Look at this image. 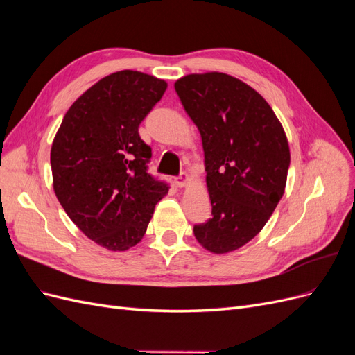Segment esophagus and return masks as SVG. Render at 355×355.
Returning <instances> with one entry per match:
<instances>
[{
	"mask_svg": "<svg viewBox=\"0 0 355 355\" xmlns=\"http://www.w3.org/2000/svg\"><path fill=\"white\" fill-rule=\"evenodd\" d=\"M188 182H189V176H188L187 173H180L179 176L175 178V184H176L179 188L187 187Z\"/></svg>",
	"mask_w": 355,
	"mask_h": 355,
	"instance_id": "obj_1",
	"label": "esophagus"
}]
</instances>
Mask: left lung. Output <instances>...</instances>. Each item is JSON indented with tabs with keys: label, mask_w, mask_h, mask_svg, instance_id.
Segmentation results:
<instances>
[{
	"label": "left lung",
	"mask_w": 355,
	"mask_h": 355,
	"mask_svg": "<svg viewBox=\"0 0 355 355\" xmlns=\"http://www.w3.org/2000/svg\"><path fill=\"white\" fill-rule=\"evenodd\" d=\"M175 90L201 135L211 202L213 218L194 235L211 253L234 252L261 232L284 194V128L259 93L228 73H189Z\"/></svg>",
	"instance_id": "left-lung-1"
}]
</instances>
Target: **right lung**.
<instances>
[{
	"label": "right lung",
	"mask_w": 355,
	"mask_h": 355,
	"mask_svg": "<svg viewBox=\"0 0 355 355\" xmlns=\"http://www.w3.org/2000/svg\"><path fill=\"white\" fill-rule=\"evenodd\" d=\"M167 83L118 71L75 101L51 145L53 189L71 220L105 249L124 252L146 232L168 187L146 171L149 148L139 124Z\"/></svg>",
	"instance_id": "right-lung-1"
}]
</instances>
